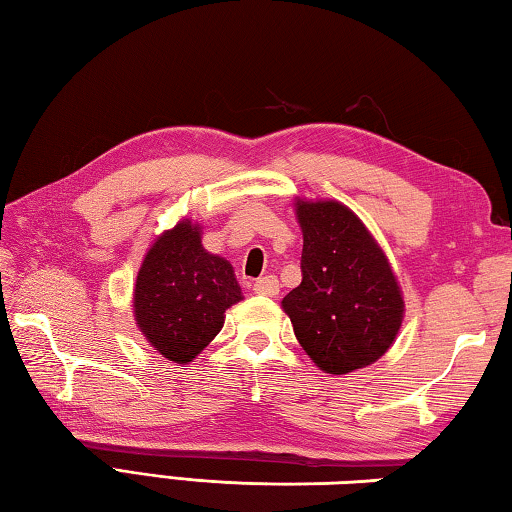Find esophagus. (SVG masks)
<instances>
[{"instance_id": "34e87169", "label": "esophagus", "mask_w": 512, "mask_h": 512, "mask_svg": "<svg viewBox=\"0 0 512 512\" xmlns=\"http://www.w3.org/2000/svg\"><path fill=\"white\" fill-rule=\"evenodd\" d=\"M253 291L257 296H266V298H275L280 293V282H277L275 275H266L259 277V280L253 284Z\"/></svg>"}]
</instances>
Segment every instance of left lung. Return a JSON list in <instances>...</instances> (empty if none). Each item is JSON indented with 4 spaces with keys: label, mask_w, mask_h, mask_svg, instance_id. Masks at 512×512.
Returning a JSON list of instances; mask_svg holds the SVG:
<instances>
[{
    "label": "left lung",
    "mask_w": 512,
    "mask_h": 512,
    "mask_svg": "<svg viewBox=\"0 0 512 512\" xmlns=\"http://www.w3.org/2000/svg\"><path fill=\"white\" fill-rule=\"evenodd\" d=\"M302 282L282 300L316 366L348 375L384 357L404 320L393 266L357 214L339 201L298 198Z\"/></svg>",
    "instance_id": "8db88e82"
}]
</instances>
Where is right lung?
I'll return each mask as SVG.
<instances>
[{
	"label": "right lung",
	"instance_id": "obj_1",
	"mask_svg": "<svg viewBox=\"0 0 512 512\" xmlns=\"http://www.w3.org/2000/svg\"><path fill=\"white\" fill-rule=\"evenodd\" d=\"M201 232L183 219L155 237L133 289L135 325L173 363L194 361L221 332L225 309L244 300L235 268L207 253Z\"/></svg>",
	"mask_w": 512,
	"mask_h": 512
}]
</instances>
